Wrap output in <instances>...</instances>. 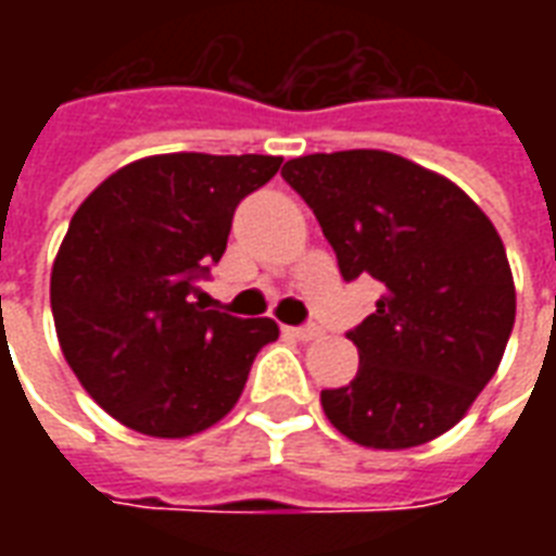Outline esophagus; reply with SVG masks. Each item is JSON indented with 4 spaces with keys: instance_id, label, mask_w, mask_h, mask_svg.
Segmentation results:
<instances>
[{
    "instance_id": "1",
    "label": "esophagus",
    "mask_w": 556,
    "mask_h": 556,
    "mask_svg": "<svg viewBox=\"0 0 556 556\" xmlns=\"http://www.w3.org/2000/svg\"><path fill=\"white\" fill-rule=\"evenodd\" d=\"M289 337L294 339H301V342H313V339L321 337V327H315V325H301V327H282Z\"/></svg>"
}]
</instances>
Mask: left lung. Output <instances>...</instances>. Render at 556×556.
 <instances>
[{
  "label": "left lung",
  "instance_id": "left-lung-1",
  "mask_svg": "<svg viewBox=\"0 0 556 556\" xmlns=\"http://www.w3.org/2000/svg\"><path fill=\"white\" fill-rule=\"evenodd\" d=\"M282 178L313 207L345 282L381 286L345 337L354 381L321 390L327 419L375 450H408L453 429L501 366L515 286L491 219L465 190L390 151L306 154Z\"/></svg>",
  "mask_w": 556,
  "mask_h": 556
}]
</instances>
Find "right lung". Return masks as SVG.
<instances>
[{"mask_svg":"<svg viewBox=\"0 0 556 556\" xmlns=\"http://www.w3.org/2000/svg\"><path fill=\"white\" fill-rule=\"evenodd\" d=\"M270 154H160L110 175L77 207L50 303L67 366L106 414L151 438H187L235 408L270 318L190 301L226 253L243 199L277 175Z\"/></svg>","mask_w":556,"mask_h":556,"instance_id":"1","label":"right lung"}]
</instances>
